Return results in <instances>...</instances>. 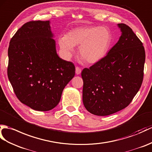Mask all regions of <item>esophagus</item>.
<instances>
[{
    "label": "esophagus",
    "mask_w": 152,
    "mask_h": 152,
    "mask_svg": "<svg viewBox=\"0 0 152 152\" xmlns=\"http://www.w3.org/2000/svg\"><path fill=\"white\" fill-rule=\"evenodd\" d=\"M81 72H82V69H81L79 66H76V75H80V74L81 73Z\"/></svg>",
    "instance_id": "obj_1"
}]
</instances>
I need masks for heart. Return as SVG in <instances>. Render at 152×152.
<instances>
[{
    "label": "heart",
    "instance_id": "1",
    "mask_svg": "<svg viewBox=\"0 0 152 152\" xmlns=\"http://www.w3.org/2000/svg\"><path fill=\"white\" fill-rule=\"evenodd\" d=\"M112 42V34L105 26H89L75 28L66 36L60 37L59 44L64 54L69 57L80 47L79 54L89 63H97L103 59Z\"/></svg>",
    "mask_w": 152,
    "mask_h": 152
}]
</instances>
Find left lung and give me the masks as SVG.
Returning a JSON list of instances; mask_svg holds the SVG:
<instances>
[{
  "label": "left lung",
  "mask_w": 152,
  "mask_h": 152,
  "mask_svg": "<svg viewBox=\"0 0 152 152\" xmlns=\"http://www.w3.org/2000/svg\"><path fill=\"white\" fill-rule=\"evenodd\" d=\"M122 35L100 61L82 72L83 102L95 115L107 116L131 103L142 83L145 50L132 29L118 24Z\"/></svg>",
  "instance_id": "8db88e82"
}]
</instances>
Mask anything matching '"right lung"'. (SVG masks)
Listing matches in <instances>:
<instances>
[{"label": "right lung", "mask_w": 152, "mask_h": 152, "mask_svg": "<svg viewBox=\"0 0 152 152\" xmlns=\"http://www.w3.org/2000/svg\"><path fill=\"white\" fill-rule=\"evenodd\" d=\"M52 37L50 21L31 20L10 42L8 79L20 102L36 111L54 108L75 75V65L57 54Z\"/></svg>", "instance_id": "right-lung-1"}]
</instances>
